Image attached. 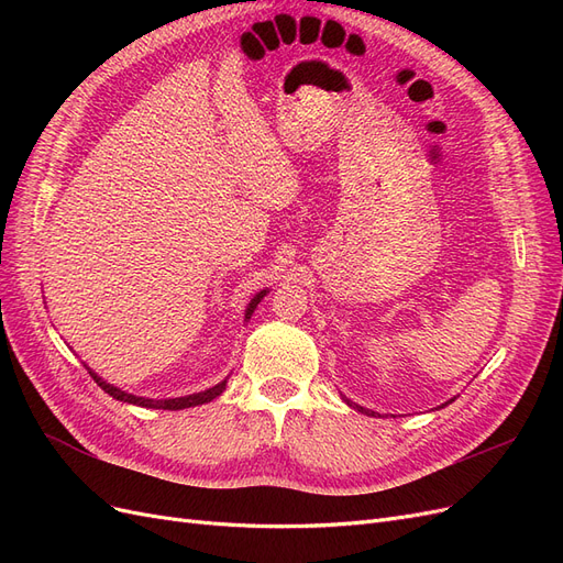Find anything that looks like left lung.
<instances>
[{
	"label": "left lung",
	"instance_id": "1",
	"mask_svg": "<svg viewBox=\"0 0 563 563\" xmlns=\"http://www.w3.org/2000/svg\"><path fill=\"white\" fill-rule=\"evenodd\" d=\"M343 401H345V404H347V406H352V408H356V411H360V413H364V416H376V411H368V408H364V406H360V404H354V401H350V399H345V397H343ZM451 401H453V399H449V401H446V404H441V406H439V408H444V406H449V404H451Z\"/></svg>",
	"mask_w": 563,
	"mask_h": 563
}]
</instances>
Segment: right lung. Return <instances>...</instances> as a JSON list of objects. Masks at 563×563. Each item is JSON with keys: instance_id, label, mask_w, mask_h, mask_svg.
<instances>
[{"instance_id": "obj_1", "label": "right lung", "mask_w": 563, "mask_h": 563, "mask_svg": "<svg viewBox=\"0 0 563 563\" xmlns=\"http://www.w3.org/2000/svg\"><path fill=\"white\" fill-rule=\"evenodd\" d=\"M267 294H269L267 288H263L261 294H255V296L251 298V302L246 305L244 321H249V319H251V314L255 312V308H258V302H261V300H263ZM84 366H87V364H84ZM87 371L91 373V378L98 383V387H100V389H106L112 399H117V401H124V404H133V406H143V408H164V411H180V408H190V406H201V404H209V401H213L216 397L223 395V389L228 387V378H225V380H220L218 385H213V387H209V389L195 391V395L174 397V399H150V397H139V395H131V391H126V389H119L117 385H112V383H108V380L100 378L98 373H96L93 368H89V366H87Z\"/></svg>"}]
</instances>
